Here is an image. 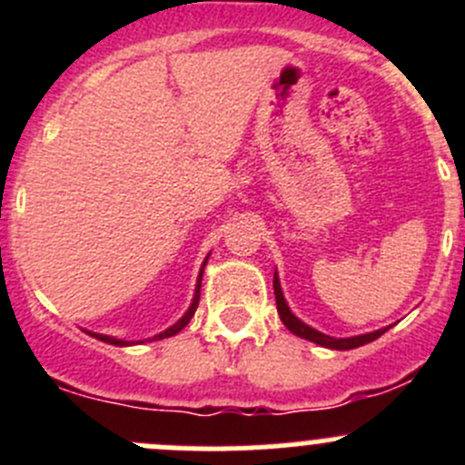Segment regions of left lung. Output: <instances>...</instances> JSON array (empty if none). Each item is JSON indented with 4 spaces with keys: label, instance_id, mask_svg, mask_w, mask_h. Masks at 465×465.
I'll use <instances>...</instances> for the list:
<instances>
[{
    "label": "left lung",
    "instance_id": "8db88e82",
    "mask_svg": "<svg viewBox=\"0 0 465 465\" xmlns=\"http://www.w3.org/2000/svg\"><path fill=\"white\" fill-rule=\"evenodd\" d=\"M274 297H276V311H279V317H281V322H283V326L288 328L290 332H294L297 337H303V340H308V341H315V344L323 346V349H332V351L358 349V346L369 344V341L378 340L382 332L389 331V326H387V328H378V331H373V332H364V335H353V337L323 335V332L315 331V328L308 326V323H303L292 311H290L288 302H285V297H283V290H281V281H279V274H276V272H274Z\"/></svg>",
    "mask_w": 465,
    "mask_h": 465
}]
</instances>
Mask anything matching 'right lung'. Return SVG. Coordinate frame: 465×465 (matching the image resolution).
Returning <instances> with one entry per match:
<instances>
[{
	"label": "right lung",
	"instance_id": "right-lung-1",
	"mask_svg": "<svg viewBox=\"0 0 465 465\" xmlns=\"http://www.w3.org/2000/svg\"><path fill=\"white\" fill-rule=\"evenodd\" d=\"M206 261H209V256H206L204 259V262H203V267H200V274H198V283H195V292H193V302H191V306H189V311L184 312V315L180 317V320H177L175 323H173V326H168L166 331H162V332H157V335L154 337H150V341L153 340H163V337H173V335H177V332L182 331V328L186 326V323L191 322V317L195 315V308H198V302H200V288H203V274H204V265H206ZM85 332H89V335L92 337H96V340H101V341H107V344H114V346H133L134 341H125V340H116V337H110V335H103V332H92V331H85Z\"/></svg>",
	"mask_w": 465,
	"mask_h": 465
}]
</instances>
